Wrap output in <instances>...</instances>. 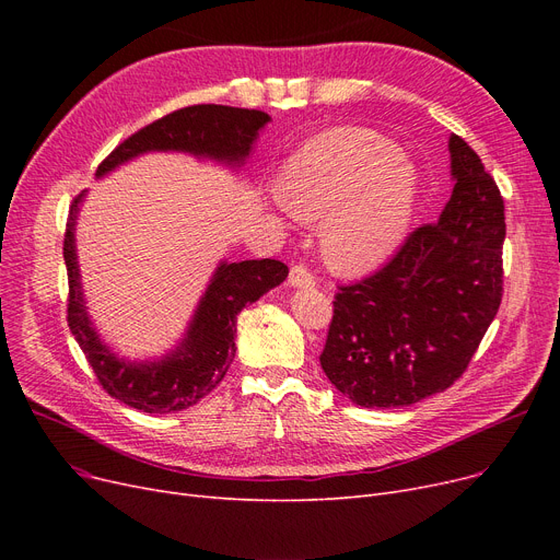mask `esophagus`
I'll use <instances>...</instances> for the list:
<instances>
[{
    "label": "esophagus",
    "mask_w": 560,
    "mask_h": 560,
    "mask_svg": "<svg viewBox=\"0 0 560 560\" xmlns=\"http://www.w3.org/2000/svg\"><path fill=\"white\" fill-rule=\"evenodd\" d=\"M288 283L292 288H311V285H315V277H313L311 270H306V265L298 262V265H292V268H290Z\"/></svg>",
    "instance_id": "esophagus-1"
}]
</instances>
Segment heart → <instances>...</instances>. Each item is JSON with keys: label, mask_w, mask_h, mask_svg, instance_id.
<instances>
[{"label": "heart", "mask_w": 560, "mask_h": 560, "mask_svg": "<svg viewBox=\"0 0 560 560\" xmlns=\"http://www.w3.org/2000/svg\"><path fill=\"white\" fill-rule=\"evenodd\" d=\"M277 190L298 220H322L319 247L329 268L361 275L404 243L418 203V172L384 136L338 127L290 156Z\"/></svg>", "instance_id": "heart-1"}]
</instances>
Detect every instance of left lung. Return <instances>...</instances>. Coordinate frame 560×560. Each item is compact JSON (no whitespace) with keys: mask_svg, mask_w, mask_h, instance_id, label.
I'll list each match as a JSON object with an SVG mask.
<instances>
[{"mask_svg":"<svg viewBox=\"0 0 560 560\" xmlns=\"http://www.w3.org/2000/svg\"><path fill=\"white\" fill-rule=\"evenodd\" d=\"M450 154L456 184L445 211L334 298L319 365L359 406H410L454 386L502 304V192L456 133Z\"/></svg>","mask_w":560,"mask_h":560,"instance_id":"obj_1","label":"left lung"}]
</instances>
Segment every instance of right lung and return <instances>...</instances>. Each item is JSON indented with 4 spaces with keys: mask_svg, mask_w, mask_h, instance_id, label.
<instances>
[{
    "mask_svg": "<svg viewBox=\"0 0 560 560\" xmlns=\"http://www.w3.org/2000/svg\"><path fill=\"white\" fill-rule=\"evenodd\" d=\"M270 115L256 108L197 104L159 117L131 133L100 163L97 176L144 152H190L224 163L249 156L258 129ZM83 192L74 197L63 238L68 268V327L93 368L100 386L142 413H174L197 404L224 378L235 357V315L288 277L275 258L222 262L199 302L182 347L159 363H125L100 342L88 319L74 254V220Z\"/></svg>",
    "mask_w": 560,
    "mask_h": 560,
    "instance_id": "obj_1",
    "label": "right lung"
}]
</instances>
